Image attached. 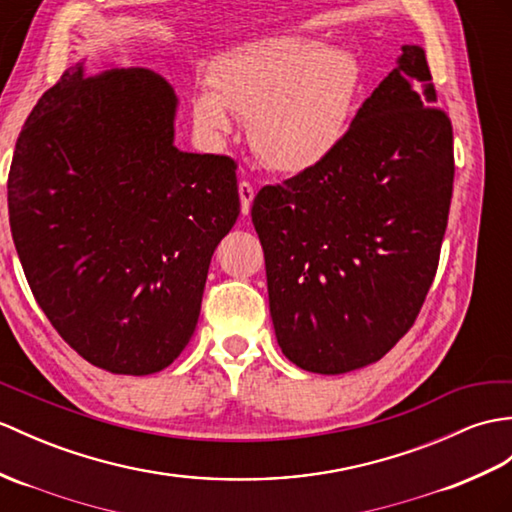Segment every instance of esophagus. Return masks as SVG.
<instances>
[{
  "label": "esophagus",
  "mask_w": 512,
  "mask_h": 512,
  "mask_svg": "<svg viewBox=\"0 0 512 512\" xmlns=\"http://www.w3.org/2000/svg\"><path fill=\"white\" fill-rule=\"evenodd\" d=\"M253 198H255V187L248 183V181H242L240 183V200H242V213H244V216H248V213H251Z\"/></svg>",
  "instance_id": "esophagus-1"
}]
</instances>
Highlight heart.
Masks as SVG:
<instances>
[{"label":"heart","instance_id":"b5f03b06","mask_svg":"<svg viewBox=\"0 0 512 512\" xmlns=\"http://www.w3.org/2000/svg\"><path fill=\"white\" fill-rule=\"evenodd\" d=\"M360 93L355 58L307 37L244 45L194 93V120L227 133L231 111L251 120V141L272 170L299 174L327 161L347 135Z\"/></svg>","mask_w":512,"mask_h":512}]
</instances>
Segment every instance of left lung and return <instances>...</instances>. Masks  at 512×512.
Instances as JSON below:
<instances>
[{"label": "left lung", "instance_id": "obj_1", "mask_svg": "<svg viewBox=\"0 0 512 512\" xmlns=\"http://www.w3.org/2000/svg\"><path fill=\"white\" fill-rule=\"evenodd\" d=\"M355 113L338 150L264 185L253 224L285 358L338 375L408 334L436 277L454 192V130L419 45Z\"/></svg>", "mask_w": 512, "mask_h": 512}]
</instances>
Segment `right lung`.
<instances>
[{
	"mask_svg": "<svg viewBox=\"0 0 512 512\" xmlns=\"http://www.w3.org/2000/svg\"><path fill=\"white\" fill-rule=\"evenodd\" d=\"M176 95L148 69L63 71L21 128L10 231L52 327L117 375L170 366L192 338L209 261L240 216L237 163L181 152Z\"/></svg>",
	"mask_w": 512,
	"mask_h": 512,
	"instance_id": "add662e5",
	"label": "right lung"
}]
</instances>
